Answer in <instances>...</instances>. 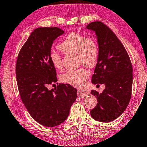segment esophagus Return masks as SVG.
Listing matches in <instances>:
<instances>
[{
    "label": "esophagus",
    "mask_w": 147,
    "mask_h": 147,
    "mask_svg": "<svg viewBox=\"0 0 147 147\" xmlns=\"http://www.w3.org/2000/svg\"><path fill=\"white\" fill-rule=\"evenodd\" d=\"M89 94V92L87 90H78V96L80 98H84Z\"/></svg>",
    "instance_id": "34e87169"
}]
</instances>
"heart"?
Returning <instances> with one entry per match:
<instances>
[{"mask_svg":"<svg viewBox=\"0 0 147 147\" xmlns=\"http://www.w3.org/2000/svg\"><path fill=\"white\" fill-rule=\"evenodd\" d=\"M57 47L65 54H76L78 64L88 68L94 67L99 59L100 49L96 41L78 32H71L68 34ZM49 60L56 69H62V59L58 53L51 52ZM89 76V71L85 67H81L75 71L66 72L61 75L60 80L72 86L80 87L85 84Z\"/></svg>","mask_w":147,"mask_h":147,"instance_id":"obj_1","label":"heart"}]
</instances>
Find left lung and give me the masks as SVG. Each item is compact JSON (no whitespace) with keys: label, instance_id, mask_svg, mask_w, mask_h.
<instances>
[{"label":"left lung","instance_id":"left-lung-1","mask_svg":"<svg viewBox=\"0 0 147 147\" xmlns=\"http://www.w3.org/2000/svg\"><path fill=\"white\" fill-rule=\"evenodd\" d=\"M86 28L96 32L100 49L92 83L99 86L98 84L105 85L102 92L91 90L98 103L90 113L98 121L111 122L123 113L131 98L132 63L123 45L105 24L96 21Z\"/></svg>","mask_w":147,"mask_h":147}]
</instances>
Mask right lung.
<instances>
[{"label":"right lung","mask_w":147,"mask_h":147,"mask_svg":"<svg viewBox=\"0 0 147 147\" xmlns=\"http://www.w3.org/2000/svg\"><path fill=\"white\" fill-rule=\"evenodd\" d=\"M64 31L57 27L34 29L23 45L16 62V78L21 100L36 121L45 127L59 125L67 118L76 100L77 90L57 83V72L49 60L53 41Z\"/></svg>","instance_id":"obj_1"}]
</instances>
